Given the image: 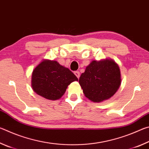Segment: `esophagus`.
I'll list each match as a JSON object with an SVG mask.
<instances>
[{"mask_svg": "<svg viewBox=\"0 0 149 149\" xmlns=\"http://www.w3.org/2000/svg\"><path fill=\"white\" fill-rule=\"evenodd\" d=\"M74 74L75 75V76H76L78 78V79H79V77H80V73H79V71H75L74 72Z\"/></svg>", "mask_w": 149, "mask_h": 149, "instance_id": "obj_1", "label": "esophagus"}]
</instances>
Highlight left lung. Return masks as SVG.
I'll return each instance as SVG.
<instances>
[{
	"mask_svg": "<svg viewBox=\"0 0 149 149\" xmlns=\"http://www.w3.org/2000/svg\"><path fill=\"white\" fill-rule=\"evenodd\" d=\"M121 82L120 68L111 58L93 60L79 80L85 97L94 102L110 99L120 88Z\"/></svg>",
	"mask_w": 149,
	"mask_h": 149,
	"instance_id": "8db88e82",
	"label": "left lung"
}]
</instances>
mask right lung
<instances>
[{
    "label": "right lung",
    "instance_id": "obj_1",
    "mask_svg": "<svg viewBox=\"0 0 149 149\" xmlns=\"http://www.w3.org/2000/svg\"><path fill=\"white\" fill-rule=\"evenodd\" d=\"M77 77L57 61L44 59L33 70L31 87L45 99L56 100L61 98L68 85Z\"/></svg>",
    "mask_w": 149,
    "mask_h": 149
}]
</instances>
